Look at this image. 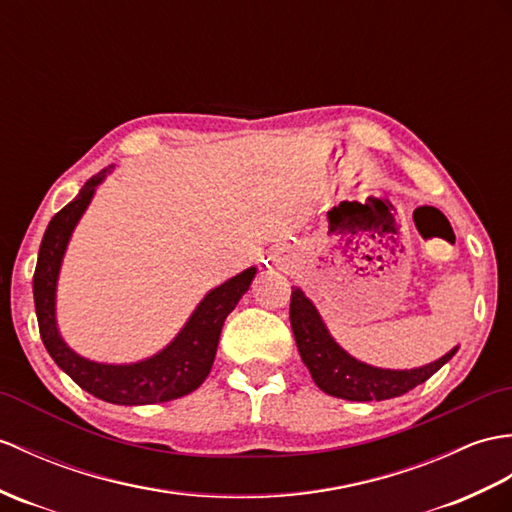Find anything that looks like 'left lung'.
Segmentation results:
<instances>
[{"instance_id":"left-lung-1","label":"left lung","mask_w":512,"mask_h":512,"mask_svg":"<svg viewBox=\"0 0 512 512\" xmlns=\"http://www.w3.org/2000/svg\"><path fill=\"white\" fill-rule=\"evenodd\" d=\"M290 325L301 360L310 368L316 386L331 397L347 401H384L406 395L408 390L430 379L458 351V347H454L443 358L419 368H406V371L379 368L355 360L329 334L316 305L307 299L301 288L292 290Z\"/></svg>"}]
</instances>
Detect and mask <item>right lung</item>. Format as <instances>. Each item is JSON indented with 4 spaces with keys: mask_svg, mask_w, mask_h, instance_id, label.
I'll return each instance as SVG.
<instances>
[{
    "mask_svg": "<svg viewBox=\"0 0 512 512\" xmlns=\"http://www.w3.org/2000/svg\"><path fill=\"white\" fill-rule=\"evenodd\" d=\"M111 170L113 165L91 176L82 185L78 196L47 224L32 279L41 340L52 360L93 397L117 403V406H148V403L172 401L194 392L207 379L213 360H216L224 320L251 288L257 268H246L240 275L207 292L176 338L150 358L133 364H104L82 358L58 331L56 285L71 233H74L82 213L87 211L95 187Z\"/></svg>",
    "mask_w": 512,
    "mask_h": 512,
    "instance_id": "right-lung-1",
    "label": "right lung"
}]
</instances>
